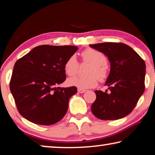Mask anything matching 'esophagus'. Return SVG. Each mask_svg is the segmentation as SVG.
<instances>
[{
	"label": "esophagus",
	"instance_id": "1",
	"mask_svg": "<svg viewBox=\"0 0 155 155\" xmlns=\"http://www.w3.org/2000/svg\"><path fill=\"white\" fill-rule=\"evenodd\" d=\"M78 92H79V93H84V92H86V90H82V89L78 88Z\"/></svg>",
	"mask_w": 155,
	"mask_h": 155
}]
</instances>
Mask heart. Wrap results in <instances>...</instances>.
<instances>
[{"instance_id": "b5f03b06", "label": "heart", "mask_w": 155, "mask_h": 155, "mask_svg": "<svg viewBox=\"0 0 155 155\" xmlns=\"http://www.w3.org/2000/svg\"><path fill=\"white\" fill-rule=\"evenodd\" d=\"M82 57L86 62L92 63L90 71V77H74L68 80L67 84L82 90L93 88L97 84V78L104 80L108 73L107 58L103 53L94 48H87L82 53ZM79 63L75 55H72L67 59L64 64V71L68 76L75 75L78 72Z\"/></svg>"}]
</instances>
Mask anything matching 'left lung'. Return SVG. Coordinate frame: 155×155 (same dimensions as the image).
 I'll use <instances>...</instances> for the list:
<instances>
[{"label":"left lung","mask_w":155,"mask_h":155,"mask_svg":"<svg viewBox=\"0 0 155 155\" xmlns=\"http://www.w3.org/2000/svg\"><path fill=\"white\" fill-rule=\"evenodd\" d=\"M108 57L111 68L105 92L95 90L91 111L101 120H117L128 116L145 91V63L130 46L105 42L90 44Z\"/></svg>","instance_id":"8db88e82"}]
</instances>
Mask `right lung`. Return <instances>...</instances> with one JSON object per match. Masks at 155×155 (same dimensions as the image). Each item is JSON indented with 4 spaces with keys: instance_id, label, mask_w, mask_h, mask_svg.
<instances>
[{
    "instance_id": "obj_1",
    "label": "right lung",
    "mask_w": 155,
    "mask_h": 155,
    "mask_svg": "<svg viewBox=\"0 0 155 155\" xmlns=\"http://www.w3.org/2000/svg\"><path fill=\"white\" fill-rule=\"evenodd\" d=\"M78 48L41 45L16 61L10 90L18 111L29 121L49 126L65 115L76 87H56L66 78L64 64Z\"/></svg>"
}]
</instances>
